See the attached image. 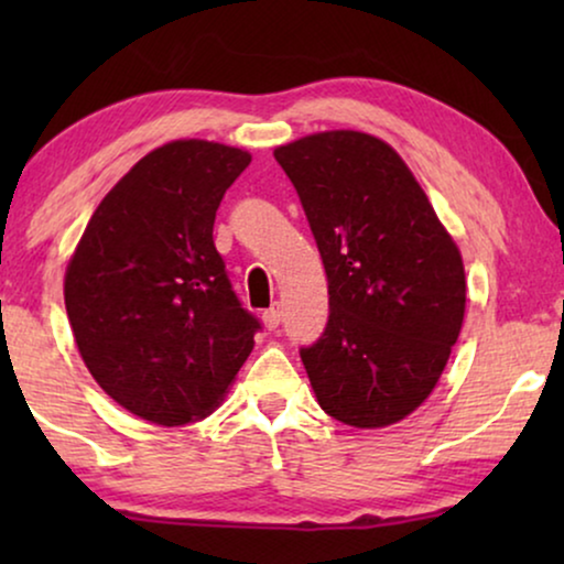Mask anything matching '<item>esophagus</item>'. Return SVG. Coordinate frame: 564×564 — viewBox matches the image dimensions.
<instances>
[{
    "label": "esophagus",
    "mask_w": 564,
    "mask_h": 564,
    "mask_svg": "<svg viewBox=\"0 0 564 564\" xmlns=\"http://www.w3.org/2000/svg\"><path fill=\"white\" fill-rule=\"evenodd\" d=\"M261 321H264V326L269 330H274L276 326H280V321H282V307L280 305H272V307H269V311L261 313Z\"/></svg>",
    "instance_id": "esophagus-1"
}]
</instances>
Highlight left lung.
<instances>
[{
	"mask_svg": "<svg viewBox=\"0 0 564 564\" xmlns=\"http://www.w3.org/2000/svg\"><path fill=\"white\" fill-rule=\"evenodd\" d=\"M328 276V323L300 349L313 392L346 426L403 421L436 388L465 321V264L395 149L326 130L274 151Z\"/></svg>",
	"mask_w": 564,
	"mask_h": 564,
	"instance_id": "1",
	"label": "left lung"
}]
</instances>
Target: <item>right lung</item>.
<instances>
[{"mask_svg":"<svg viewBox=\"0 0 564 564\" xmlns=\"http://www.w3.org/2000/svg\"><path fill=\"white\" fill-rule=\"evenodd\" d=\"M249 164L234 145H161L107 192L68 261L64 300L84 365L138 419H205L253 349L261 323L213 241L220 199Z\"/></svg>","mask_w":564,"mask_h":564,"instance_id":"add662e5","label":"right lung"}]
</instances>
